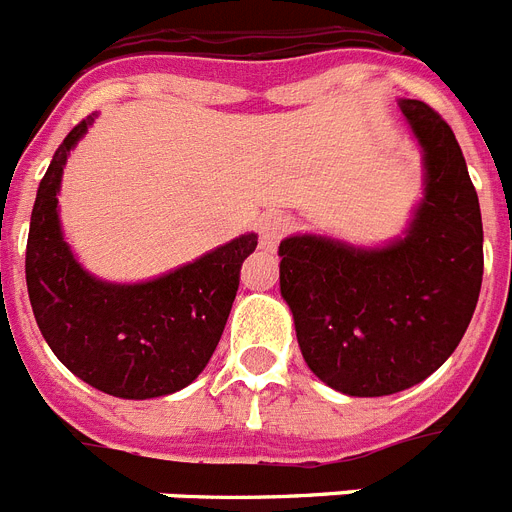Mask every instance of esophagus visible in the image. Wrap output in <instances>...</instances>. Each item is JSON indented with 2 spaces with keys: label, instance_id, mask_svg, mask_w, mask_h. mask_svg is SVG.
<instances>
[{
  "label": "esophagus",
  "instance_id": "34e87169",
  "mask_svg": "<svg viewBox=\"0 0 512 512\" xmlns=\"http://www.w3.org/2000/svg\"><path fill=\"white\" fill-rule=\"evenodd\" d=\"M290 227V220L282 217V214H269V217H264V220L259 222V246L264 248V251H274Z\"/></svg>",
  "mask_w": 512,
  "mask_h": 512
}]
</instances>
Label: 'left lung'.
<instances>
[{"instance_id": "1", "label": "left lung", "mask_w": 512, "mask_h": 512, "mask_svg": "<svg viewBox=\"0 0 512 512\" xmlns=\"http://www.w3.org/2000/svg\"><path fill=\"white\" fill-rule=\"evenodd\" d=\"M422 152V199L381 246L298 233L279 243V292L316 378L347 396L422 383L458 347L484 272L482 212L451 126L399 98Z\"/></svg>"}]
</instances>
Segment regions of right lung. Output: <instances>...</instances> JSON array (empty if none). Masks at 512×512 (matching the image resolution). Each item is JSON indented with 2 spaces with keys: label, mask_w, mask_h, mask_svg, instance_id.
Listing matches in <instances>:
<instances>
[{
  "label": "right lung",
  "mask_w": 512,
  "mask_h": 512,
  "mask_svg": "<svg viewBox=\"0 0 512 512\" xmlns=\"http://www.w3.org/2000/svg\"><path fill=\"white\" fill-rule=\"evenodd\" d=\"M95 119L69 131L38 186L25 251L30 305L51 352L80 381L119 399H157L207 368L259 235H238L144 282L87 272L61 230L59 191L69 152Z\"/></svg>",
  "instance_id": "add662e5"
}]
</instances>
